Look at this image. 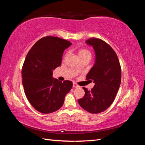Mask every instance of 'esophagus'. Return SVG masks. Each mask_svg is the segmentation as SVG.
Returning <instances> with one entry per match:
<instances>
[{"instance_id":"obj_1","label":"esophagus","mask_w":145,"mask_h":145,"mask_svg":"<svg viewBox=\"0 0 145 145\" xmlns=\"http://www.w3.org/2000/svg\"><path fill=\"white\" fill-rule=\"evenodd\" d=\"M72 86L74 87V88H78L79 87V86H78L76 83H75V82H73V84H72Z\"/></svg>"}]
</instances>
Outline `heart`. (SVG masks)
<instances>
[{
  "mask_svg": "<svg viewBox=\"0 0 145 145\" xmlns=\"http://www.w3.org/2000/svg\"><path fill=\"white\" fill-rule=\"evenodd\" d=\"M67 52L65 54V56L67 55ZM78 56L79 57H82L86 56H91V53L90 52L85 49V48H81V49H79L78 50Z\"/></svg>",
  "mask_w": 145,
  "mask_h": 145,
  "instance_id": "heart-1",
  "label": "heart"
}]
</instances>
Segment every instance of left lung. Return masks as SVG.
Segmentation results:
<instances>
[{
  "instance_id": "8db88e82",
  "label": "left lung",
  "mask_w": 145,
  "mask_h": 145,
  "mask_svg": "<svg viewBox=\"0 0 145 145\" xmlns=\"http://www.w3.org/2000/svg\"><path fill=\"white\" fill-rule=\"evenodd\" d=\"M86 43L93 46L95 52V63L86 76V80H93L95 85L91 91L83 87L85 94L78 102L86 111L98 114L115 99L121 83V67L116 52L106 42L93 37Z\"/></svg>"
}]
</instances>
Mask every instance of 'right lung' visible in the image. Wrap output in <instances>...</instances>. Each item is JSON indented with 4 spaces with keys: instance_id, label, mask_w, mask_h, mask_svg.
Masks as SVG:
<instances>
[{
    "instance_id": "obj_1",
    "label": "right lung",
    "mask_w": 145,
    "mask_h": 145,
    "mask_svg": "<svg viewBox=\"0 0 145 145\" xmlns=\"http://www.w3.org/2000/svg\"><path fill=\"white\" fill-rule=\"evenodd\" d=\"M71 45L60 37H44L26 56L22 69V84L29 103L39 112L48 114L58 110L72 88V82H62L52 77V70L62 63L64 50Z\"/></svg>"
}]
</instances>
